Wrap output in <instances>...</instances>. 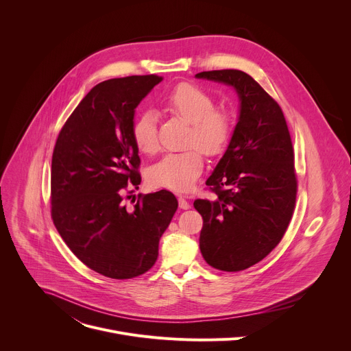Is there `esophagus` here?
I'll use <instances>...</instances> for the list:
<instances>
[{
    "label": "esophagus",
    "mask_w": 351,
    "mask_h": 351,
    "mask_svg": "<svg viewBox=\"0 0 351 351\" xmlns=\"http://www.w3.org/2000/svg\"><path fill=\"white\" fill-rule=\"evenodd\" d=\"M178 199H179V207H180L182 210H189V208H190V204H189V202H187L184 195L180 194V195L178 197Z\"/></svg>",
    "instance_id": "34e87169"
}]
</instances>
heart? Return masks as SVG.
Segmentation results:
<instances>
[{
	"label": "heart",
	"mask_w": 351,
	"mask_h": 351,
	"mask_svg": "<svg viewBox=\"0 0 351 351\" xmlns=\"http://www.w3.org/2000/svg\"><path fill=\"white\" fill-rule=\"evenodd\" d=\"M164 107L172 115L189 122L186 145L180 153L167 154L149 169L153 186L176 191L189 190L204 167L203 153L210 157L222 154L233 134V118L215 98L197 84L180 83L164 97ZM132 138L140 153L153 156L158 152L157 118L153 112L140 114L132 126Z\"/></svg>",
	"instance_id": "1"
}]
</instances>
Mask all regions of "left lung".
Instances as JSON below:
<instances>
[{"instance_id":"8db88e82","label":"left lung","mask_w":351,"mask_h":351,"mask_svg":"<svg viewBox=\"0 0 351 351\" xmlns=\"http://www.w3.org/2000/svg\"><path fill=\"white\" fill-rule=\"evenodd\" d=\"M233 86L240 117L226 153L208 178L215 198H197L203 217L199 250L208 265L239 272L264 260L280 243L294 213V149L282 108L245 72H199Z\"/></svg>"}]
</instances>
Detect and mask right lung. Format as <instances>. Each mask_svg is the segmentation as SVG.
<instances>
[{
  "label": "right lung",
  "instance_id": "right-lung-1",
  "mask_svg": "<svg viewBox=\"0 0 351 351\" xmlns=\"http://www.w3.org/2000/svg\"><path fill=\"white\" fill-rule=\"evenodd\" d=\"M162 80L144 75L94 86L62 126L51 161V218L71 252L90 269L130 279L152 268L158 243L178 210L168 190L138 194L134 110Z\"/></svg>",
  "mask_w": 351,
  "mask_h": 351
}]
</instances>
